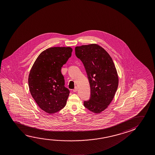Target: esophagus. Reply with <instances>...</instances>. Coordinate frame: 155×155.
Here are the masks:
<instances>
[{
    "mask_svg": "<svg viewBox=\"0 0 155 155\" xmlns=\"http://www.w3.org/2000/svg\"><path fill=\"white\" fill-rule=\"evenodd\" d=\"M77 90H78V87H77V86H76V87H74V89L73 90V91H74V92H76L77 91Z\"/></svg>",
    "mask_w": 155,
    "mask_h": 155,
    "instance_id": "esophagus-1",
    "label": "esophagus"
}]
</instances>
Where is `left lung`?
I'll use <instances>...</instances> for the list:
<instances>
[{"instance_id":"1","label":"left lung","mask_w":155,"mask_h":155,"mask_svg":"<svg viewBox=\"0 0 155 155\" xmlns=\"http://www.w3.org/2000/svg\"><path fill=\"white\" fill-rule=\"evenodd\" d=\"M75 52L84 64L91 89L90 99L84 102V107L99 114L111 103L118 86L114 63L107 51L96 44L76 46Z\"/></svg>"}]
</instances>
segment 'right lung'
Instances as JSON below:
<instances>
[{
  "label": "right lung",
  "mask_w": 155,
  "mask_h": 155,
  "mask_svg": "<svg viewBox=\"0 0 155 155\" xmlns=\"http://www.w3.org/2000/svg\"><path fill=\"white\" fill-rule=\"evenodd\" d=\"M70 47H52L38 56L28 75L31 94L41 109L50 114L65 106L70 91L64 86L61 67L71 56Z\"/></svg>",
  "instance_id": "obj_1"
}]
</instances>
